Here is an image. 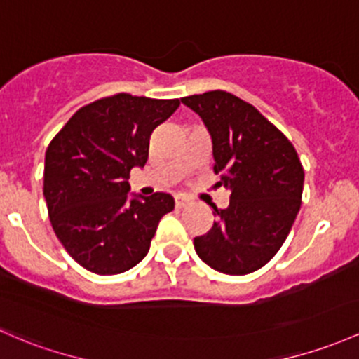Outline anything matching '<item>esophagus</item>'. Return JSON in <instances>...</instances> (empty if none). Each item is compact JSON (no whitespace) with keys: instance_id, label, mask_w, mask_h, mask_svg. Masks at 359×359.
<instances>
[{"instance_id":"esophagus-1","label":"esophagus","mask_w":359,"mask_h":359,"mask_svg":"<svg viewBox=\"0 0 359 359\" xmlns=\"http://www.w3.org/2000/svg\"><path fill=\"white\" fill-rule=\"evenodd\" d=\"M187 203H189V199L184 198V196H175V206H177V208H184Z\"/></svg>"}]
</instances>
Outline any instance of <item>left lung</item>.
Instances as JSON below:
<instances>
[{"label": "left lung", "mask_w": 359, "mask_h": 359, "mask_svg": "<svg viewBox=\"0 0 359 359\" xmlns=\"http://www.w3.org/2000/svg\"><path fill=\"white\" fill-rule=\"evenodd\" d=\"M213 142L217 187H227L225 210L205 236L194 237L199 258L213 270H259L287 239L303 198L304 170L292 142L252 104L227 90L182 97Z\"/></svg>", "instance_id": "obj_1"}]
</instances>
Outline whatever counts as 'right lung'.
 I'll list each match as a JSON object with an SVG mask.
<instances>
[{
    "label": "right lung",
    "instance_id": "1",
    "mask_svg": "<svg viewBox=\"0 0 359 359\" xmlns=\"http://www.w3.org/2000/svg\"><path fill=\"white\" fill-rule=\"evenodd\" d=\"M179 100L113 94L86 104L53 137L44 160V198L56 237L86 270L115 275L149 251L173 198L129 199V177L148 160L149 135Z\"/></svg>",
    "mask_w": 359,
    "mask_h": 359
}]
</instances>
